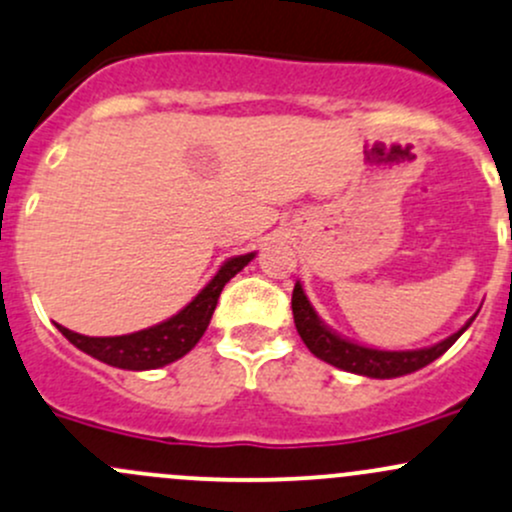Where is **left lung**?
I'll return each instance as SVG.
<instances>
[{"instance_id": "1", "label": "left lung", "mask_w": 512, "mask_h": 512, "mask_svg": "<svg viewBox=\"0 0 512 512\" xmlns=\"http://www.w3.org/2000/svg\"><path fill=\"white\" fill-rule=\"evenodd\" d=\"M292 311L301 341L306 343V348H309L316 358L333 365V368L346 370V373L365 375V378L378 380L400 378V375L414 373V370L429 365L432 360H437L439 355L449 351L456 343V338H459L461 333L471 326V321L476 319V314H473L459 331L451 333L444 341L434 343V346L414 348V351H380V348H368L360 346V343L355 341H348L346 336H341V333H336L333 328H328L324 321H321V316L316 314L314 306H311L301 282L294 284Z\"/></svg>"}]
</instances>
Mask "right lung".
<instances>
[{
    "instance_id": "obj_1",
    "label": "right lung",
    "mask_w": 512,
    "mask_h": 512,
    "mask_svg": "<svg viewBox=\"0 0 512 512\" xmlns=\"http://www.w3.org/2000/svg\"><path fill=\"white\" fill-rule=\"evenodd\" d=\"M252 260H255V252H247V255L225 260L211 282H208L196 297L188 301L179 314L161 321L157 326L142 328V331L127 333V336H83V333H75L71 328L61 324H56V328L75 348L93 355V358L102 360V363L112 365V368H164V365L184 358V355L201 341L208 324H211V316L223 287Z\"/></svg>"
}]
</instances>
